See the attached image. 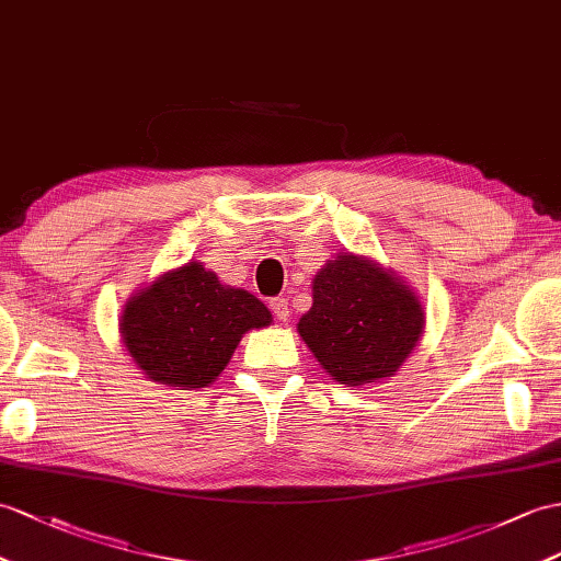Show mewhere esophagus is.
<instances>
[{
    "label": "esophagus",
    "instance_id": "34e87169",
    "mask_svg": "<svg viewBox=\"0 0 561 561\" xmlns=\"http://www.w3.org/2000/svg\"><path fill=\"white\" fill-rule=\"evenodd\" d=\"M273 317H276L278 321H288L290 319V307H288V299L285 297H273L268 302Z\"/></svg>",
    "mask_w": 561,
    "mask_h": 561
}]
</instances>
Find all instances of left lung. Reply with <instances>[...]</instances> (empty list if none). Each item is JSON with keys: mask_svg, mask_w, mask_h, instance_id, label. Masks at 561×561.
I'll return each instance as SVG.
<instances>
[{"mask_svg": "<svg viewBox=\"0 0 561 561\" xmlns=\"http://www.w3.org/2000/svg\"><path fill=\"white\" fill-rule=\"evenodd\" d=\"M325 374L345 386L392 376L419 343V297L380 266L350 252L313 278V305L297 323Z\"/></svg>", "mask_w": 561, "mask_h": 561, "instance_id": "left-lung-1", "label": "left lung"}]
</instances>
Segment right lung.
<instances>
[{
	"instance_id": "right-lung-1",
	"label": "right lung",
	"mask_w": 561,
	"mask_h": 561,
	"mask_svg": "<svg viewBox=\"0 0 561 561\" xmlns=\"http://www.w3.org/2000/svg\"><path fill=\"white\" fill-rule=\"evenodd\" d=\"M271 323V311L248 290L221 285L190 262L135 295L121 333L142 371L173 388H207L224 371L240 337Z\"/></svg>"
}]
</instances>
